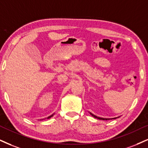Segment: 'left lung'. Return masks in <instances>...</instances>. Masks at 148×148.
<instances>
[{"instance_id": "8db88e82", "label": "left lung", "mask_w": 148, "mask_h": 148, "mask_svg": "<svg viewBox=\"0 0 148 148\" xmlns=\"http://www.w3.org/2000/svg\"><path fill=\"white\" fill-rule=\"evenodd\" d=\"M90 114L91 115H92V116H94L95 118H97V119H101V120H109V119H106V118H101V117H99V116H97L95 115V114H92V113H91V112H90ZM112 119H116V118H112Z\"/></svg>"}]
</instances>
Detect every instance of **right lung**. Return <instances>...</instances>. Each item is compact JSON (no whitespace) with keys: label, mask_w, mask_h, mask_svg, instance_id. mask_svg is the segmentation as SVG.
Instances as JSON below:
<instances>
[{"label":"right lung","mask_w":148,"mask_h":148,"mask_svg":"<svg viewBox=\"0 0 148 148\" xmlns=\"http://www.w3.org/2000/svg\"><path fill=\"white\" fill-rule=\"evenodd\" d=\"M53 115V114H52V115H51V116H48V117H47V119H49V118H51V116H52Z\"/></svg>","instance_id":"1"}]
</instances>
